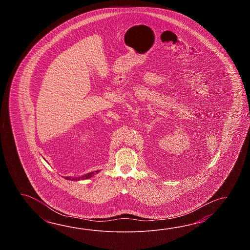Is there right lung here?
Returning <instances> with one entry per match:
<instances>
[{"instance_id": "add662e5", "label": "right lung", "mask_w": 250, "mask_h": 250, "mask_svg": "<svg viewBox=\"0 0 250 250\" xmlns=\"http://www.w3.org/2000/svg\"><path fill=\"white\" fill-rule=\"evenodd\" d=\"M100 170H96V171H91L89 173H86L85 175L80 176V177H64V179L68 180V181H81V180H87V179H90L92 176L95 175L96 173H98Z\"/></svg>"}]
</instances>
